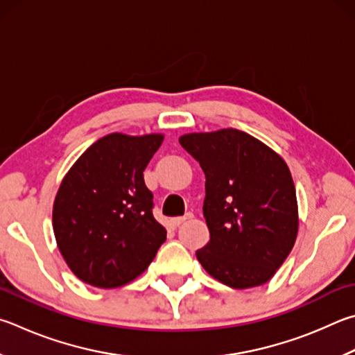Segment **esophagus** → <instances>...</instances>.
I'll use <instances>...</instances> for the list:
<instances>
[{
	"label": "esophagus",
	"mask_w": 355,
	"mask_h": 355,
	"mask_svg": "<svg viewBox=\"0 0 355 355\" xmlns=\"http://www.w3.org/2000/svg\"><path fill=\"white\" fill-rule=\"evenodd\" d=\"M192 217H194V214H192V212H186V214L182 216V217L171 218V223L173 225V227H180V225L184 223L186 220H189V218H192Z\"/></svg>",
	"instance_id": "1"
}]
</instances>
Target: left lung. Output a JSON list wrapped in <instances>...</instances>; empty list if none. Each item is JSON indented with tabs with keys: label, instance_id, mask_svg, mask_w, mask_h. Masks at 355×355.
I'll use <instances>...</instances> for the list:
<instances>
[{
	"label": "left lung",
	"instance_id": "obj_1",
	"mask_svg": "<svg viewBox=\"0 0 355 355\" xmlns=\"http://www.w3.org/2000/svg\"><path fill=\"white\" fill-rule=\"evenodd\" d=\"M178 141L206 178L203 216L209 242L197 250L198 262L228 287L266 284L298 234V202L286 161L236 128L188 133Z\"/></svg>",
	"mask_w": 355,
	"mask_h": 355
}]
</instances>
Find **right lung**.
I'll use <instances>...</instances> for the list:
<instances>
[{"label": "right lung", "mask_w": 355, "mask_h": 355, "mask_svg": "<svg viewBox=\"0 0 355 355\" xmlns=\"http://www.w3.org/2000/svg\"><path fill=\"white\" fill-rule=\"evenodd\" d=\"M163 139L161 133H110L89 146L63 177L53 208L54 236L71 272L87 284H128L166 241L143 175Z\"/></svg>", "instance_id": "right-lung-1"}]
</instances>
